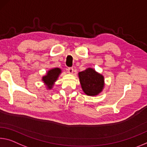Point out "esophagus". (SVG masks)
I'll use <instances>...</instances> for the list:
<instances>
[{"label":"esophagus","mask_w":147,"mask_h":147,"mask_svg":"<svg viewBox=\"0 0 147 147\" xmlns=\"http://www.w3.org/2000/svg\"><path fill=\"white\" fill-rule=\"evenodd\" d=\"M67 71H68V73H69L72 74V73H73L74 69H73V67H69L68 69H67Z\"/></svg>","instance_id":"obj_1"}]
</instances>
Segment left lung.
Returning <instances> with one entry per match:
<instances>
[{"mask_svg":"<svg viewBox=\"0 0 147 147\" xmlns=\"http://www.w3.org/2000/svg\"><path fill=\"white\" fill-rule=\"evenodd\" d=\"M82 90L90 96L98 95L104 87V77L94 69L88 68L78 73Z\"/></svg>","mask_w":147,"mask_h":147,"instance_id":"1","label":"left lung"}]
</instances>
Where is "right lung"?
Wrapping results in <instances>:
<instances>
[{
  "mask_svg": "<svg viewBox=\"0 0 147 147\" xmlns=\"http://www.w3.org/2000/svg\"><path fill=\"white\" fill-rule=\"evenodd\" d=\"M60 73H61V69L59 68H54L48 71L47 74L43 76L42 80L48 86L49 89H51L52 88V86L57 80Z\"/></svg>",
  "mask_w": 147,
  "mask_h": 147,
  "instance_id": "right-lung-1",
  "label": "right lung"
}]
</instances>
